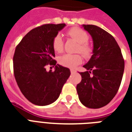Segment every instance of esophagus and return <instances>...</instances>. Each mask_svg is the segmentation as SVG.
<instances>
[{
	"label": "esophagus",
	"mask_w": 132,
	"mask_h": 132,
	"mask_svg": "<svg viewBox=\"0 0 132 132\" xmlns=\"http://www.w3.org/2000/svg\"><path fill=\"white\" fill-rule=\"evenodd\" d=\"M70 72H71V74H74L76 72V70H74V69H70Z\"/></svg>",
	"instance_id": "1"
}]
</instances>
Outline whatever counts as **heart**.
<instances>
[{"label": "heart", "instance_id": "heart-1", "mask_svg": "<svg viewBox=\"0 0 132 132\" xmlns=\"http://www.w3.org/2000/svg\"><path fill=\"white\" fill-rule=\"evenodd\" d=\"M67 34L79 43L77 49V51L80 52L86 58L90 57L92 55L93 48L88 43L89 36L84 30L79 27H72L68 30ZM52 45L55 52L60 53L63 51L64 42L60 34H57L54 37ZM82 61V56L80 54H65L61 56L59 59V62L61 65L71 68H75L79 64H81Z\"/></svg>", "mask_w": 132, "mask_h": 132}]
</instances>
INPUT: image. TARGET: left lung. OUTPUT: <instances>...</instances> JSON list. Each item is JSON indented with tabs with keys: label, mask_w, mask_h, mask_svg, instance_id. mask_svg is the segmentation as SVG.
Listing matches in <instances>:
<instances>
[{
	"label": "left lung",
	"mask_w": 132,
	"mask_h": 132,
	"mask_svg": "<svg viewBox=\"0 0 132 132\" xmlns=\"http://www.w3.org/2000/svg\"><path fill=\"white\" fill-rule=\"evenodd\" d=\"M93 40V55L79 72L81 81L77 86L79 98L89 108L106 105L117 94L121 85L125 62L121 48L111 34L97 26L83 25Z\"/></svg>",
	"instance_id": "obj_1"
}]
</instances>
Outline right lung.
Wrapping results in <instances>:
<instances>
[{"mask_svg":"<svg viewBox=\"0 0 132 132\" xmlns=\"http://www.w3.org/2000/svg\"><path fill=\"white\" fill-rule=\"evenodd\" d=\"M65 24H46L33 29L15 48L13 73L20 90L27 99L37 105L55 102L70 75V69L56 64L52 42ZM55 65L47 72L45 66Z\"/></svg>","mask_w":132,"mask_h":132,"instance_id":"right-lung-1","label":"right lung"}]
</instances>
